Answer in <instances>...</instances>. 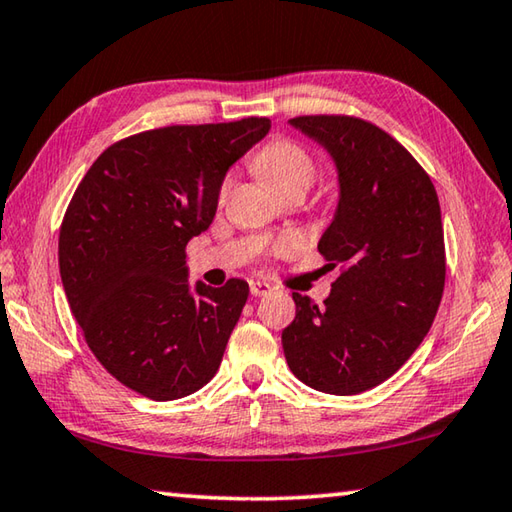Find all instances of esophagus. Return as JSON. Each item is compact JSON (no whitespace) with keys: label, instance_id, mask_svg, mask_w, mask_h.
<instances>
[{"label":"esophagus","instance_id":"esophagus-1","mask_svg":"<svg viewBox=\"0 0 512 512\" xmlns=\"http://www.w3.org/2000/svg\"><path fill=\"white\" fill-rule=\"evenodd\" d=\"M266 293H271V284L259 282V280H250V296L253 298H262Z\"/></svg>","mask_w":512,"mask_h":512}]
</instances>
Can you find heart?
<instances>
[{
	"label": "heart",
	"mask_w": 512,
	"mask_h": 512,
	"mask_svg": "<svg viewBox=\"0 0 512 512\" xmlns=\"http://www.w3.org/2000/svg\"><path fill=\"white\" fill-rule=\"evenodd\" d=\"M255 169L259 176H262L268 185H271L275 192H280L282 196L300 192L305 194L307 189L314 185L316 173H318V164L314 160L305 146L287 140V137H280V140L268 142L255 153ZM230 178H225L219 189V198L223 201L230 192ZM291 241H282L277 250L280 253H287L291 250Z\"/></svg>",
	"instance_id": "heart-1"
}]
</instances>
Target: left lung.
<instances>
[{
  "mask_svg": "<svg viewBox=\"0 0 512 512\" xmlns=\"http://www.w3.org/2000/svg\"><path fill=\"white\" fill-rule=\"evenodd\" d=\"M291 124L339 169V207L318 253L341 275L323 307L293 293L284 357L302 384L357 395L395 375L436 318L447 271L438 194L420 162L366 119L305 115Z\"/></svg>",
  "mask_w": 512,
  "mask_h": 512,
  "instance_id": "8db88e82",
  "label": "left lung"
}]
</instances>
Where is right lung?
<instances>
[{
	"label": "right lung",
	"mask_w": 512,
	"mask_h": 512,
	"mask_svg": "<svg viewBox=\"0 0 512 512\" xmlns=\"http://www.w3.org/2000/svg\"><path fill=\"white\" fill-rule=\"evenodd\" d=\"M268 128L246 117L124 137L67 205L58 264L69 307L101 366L149 400L192 395L221 366L248 284L192 293L185 248L210 228L225 171Z\"/></svg>",
	"instance_id": "right-lung-1"
}]
</instances>
